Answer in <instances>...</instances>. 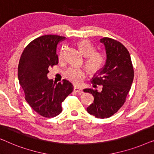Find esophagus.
Returning <instances> with one entry per match:
<instances>
[{
    "mask_svg": "<svg viewBox=\"0 0 154 154\" xmlns=\"http://www.w3.org/2000/svg\"><path fill=\"white\" fill-rule=\"evenodd\" d=\"M74 91L77 93V94H82V93H83V91H82V88L77 87V86H75L74 87Z\"/></svg>",
    "mask_w": 154,
    "mask_h": 154,
    "instance_id": "obj_1",
    "label": "esophagus"
}]
</instances>
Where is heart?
I'll return each mask as SVG.
<instances>
[{
  "label": "heart",
  "mask_w": 154,
  "mask_h": 154,
  "mask_svg": "<svg viewBox=\"0 0 154 154\" xmlns=\"http://www.w3.org/2000/svg\"><path fill=\"white\" fill-rule=\"evenodd\" d=\"M77 45L82 53L86 56L84 65L89 74L94 75L100 72L105 64L106 59L104 54L96 51L94 45L87 40H80ZM63 56L64 51H62L60 54L59 59L62 60ZM85 76V70L77 67H70L64 72V77L75 84H79Z\"/></svg>",
  "instance_id": "heart-1"
}]
</instances>
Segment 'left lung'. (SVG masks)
<instances>
[{
	"instance_id": "8db88e82",
	"label": "left lung",
	"mask_w": 154,
	"mask_h": 154,
	"mask_svg": "<svg viewBox=\"0 0 154 154\" xmlns=\"http://www.w3.org/2000/svg\"><path fill=\"white\" fill-rule=\"evenodd\" d=\"M105 46L107 60L98 75H94V87L103 86L100 92L94 88H86L94 97V103L87 107L88 113L96 118H109L123 105L131 88L134 70L129 51L119 41L109 38L100 39Z\"/></svg>"
}]
</instances>
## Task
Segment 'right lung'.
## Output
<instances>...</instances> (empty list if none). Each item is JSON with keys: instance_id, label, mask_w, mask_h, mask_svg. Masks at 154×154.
Returning a JSON list of instances; mask_svg holds the SVG:
<instances>
[{"instance_id": "obj_1", "label": "right lung", "mask_w": 154, "mask_h": 154, "mask_svg": "<svg viewBox=\"0 0 154 154\" xmlns=\"http://www.w3.org/2000/svg\"><path fill=\"white\" fill-rule=\"evenodd\" d=\"M65 39L56 35L37 38L25 47L19 60L18 78L26 100L44 117L58 115L62 112V103L73 91L72 84L68 80L55 86L47 76L49 68L58 63L56 48Z\"/></svg>"}]
</instances>
